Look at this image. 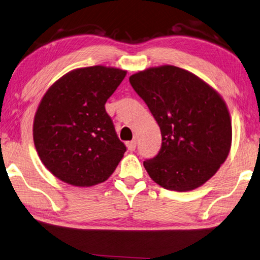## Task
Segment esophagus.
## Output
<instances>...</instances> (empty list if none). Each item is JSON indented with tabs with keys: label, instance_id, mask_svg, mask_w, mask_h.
Returning <instances> with one entry per match:
<instances>
[{
	"label": "esophagus",
	"instance_id": "esophagus-1",
	"mask_svg": "<svg viewBox=\"0 0 260 260\" xmlns=\"http://www.w3.org/2000/svg\"><path fill=\"white\" fill-rule=\"evenodd\" d=\"M126 145H127V149H128L129 151H135L136 145H137L136 140H133V141H131V142H127Z\"/></svg>",
	"mask_w": 260,
	"mask_h": 260
}]
</instances>
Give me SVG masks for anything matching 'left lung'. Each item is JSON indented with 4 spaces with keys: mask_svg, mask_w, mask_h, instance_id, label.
Wrapping results in <instances>:
<instances>
[{
    "mask_svg": "<svg viewBox=\"0 0 260 260\" xmlns=\"http://www.w3.org/2000/svg\"><path fill=\"white\" fill-rule=\"evenodd\" d=\"M129 82L161 129L159 153L143 162L147 174L169 190L205 184L231 147V118L222 96L195 74L172 65L135 73Z\"/></svg>",
    "mask_w": 260,
    "mask_h": 260,
    "instance_id": "1",
    "label": "left lung"
}]
</instances>
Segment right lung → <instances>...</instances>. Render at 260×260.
Instances as JSON below:
<instances>
[{
    "instance_id": "add662e5",
    "label": "right lung",
    "mask_w": 260,
    "mask_h": 260,
    "mask_svg": "<svg viewBox=\"0 0 260 260\" xmlns=\"http://www.w3.org/2000/svg\"><path fill=\"white\" fill-rule=\"evenodd\" d=\"M126 71L96 65L62 76L43 96L34 142L44 166L66 184L90 187L108 179L126 151L105 105Z\"/></svg>"
}]
</instances>
